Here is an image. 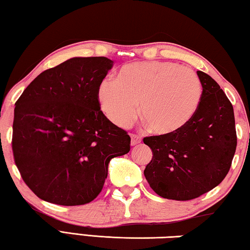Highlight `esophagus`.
Segmentation results:
<instances>
[{
  "instance_id": "esophagus-1",
  "label": "esophagus",
  "mask_w": 250,
  "mask_h": 250,
  "mask_svg": "<svg viewBox=\"0 0 250 250\" xmlns=\"http://www.w3.org/2000/svg\"><path fill=\"white\" fill-rule=\"evenodd\" d=\"M142 141V139H141V137L140 135H138V134H131V146H137V145H139V143H140Z\"/></svg>"
}]
</instances>
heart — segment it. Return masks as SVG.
Listing matches in <instances>:
<instances>
[{"instance_id": "heart-1", "label": "heart", "mask_w": 250, "mask_h": 250, "mask_svg": "<svg viewBox=\"0 0 250 250\" xmlns=\"http://www.w3.org/2000/svg\"><path fill=\"white\" fill-rule=\"evenodd\" d=\"M203 94L194 70L171 62L125 65L117 80L104 78L97 97L103 111L120 128H128L140 111L156 134L175 133L193 119Z\"/></svg>"}]
</instances>
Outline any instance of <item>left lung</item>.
Here are the masks:
<instances>
[{
	"mask_svg": "<svg viewBox=\"0 0 250 250\" xmlns=\"http://www.w3.org/2000/svg\"><path fill=\"white\" fill-rule=\"evenodd\" d=\"M203 94L193 119L183 129L143 139L152 150L145 176L167 200L188 201L221 183L229 171L237 138L234 109L219 84L197 70Z\"/></svg>",
	"mask_w": 250,
	"mask_h": 250,
	"instance_id": "1",
	"label": "left lung"
}]
</instances>
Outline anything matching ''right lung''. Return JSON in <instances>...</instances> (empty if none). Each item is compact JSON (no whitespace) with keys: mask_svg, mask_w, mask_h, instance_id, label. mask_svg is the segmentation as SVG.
Segmentation results:
<instances>
[{"mask_svg":"<svg viewBox=\"0 0 250 250\" xmlns=\"http://www.w3.org/2000/svg\"><path fill=\"white\" fill-rule=\"evenodd\" d=\"M112 66L107 57L69 58L37 76L16 101L15 164L41 200L87 204L103 189L111 159L130 151V137L104 115L97 97Z\"/></svg>","mask_w":250,"mask_h":250,"instance_id":"1","label":"right lung"}]
</instances>
